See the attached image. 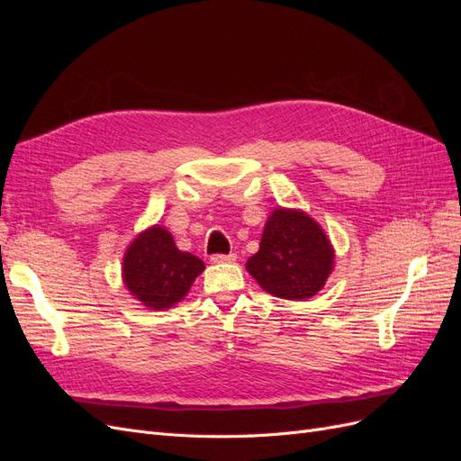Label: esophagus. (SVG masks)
<instances>
[{"label": "esophagus", "instance_id": "obj_1", "mask_svg": "<svg viewBox=\"0 0 461 461\" xmlns=\"http://www.w3.org/2000/svg\"><path fill=\"white\" fill-rule=\"evenodd\" d=\"M209 259L213 263H232L236 261V254H213Z\"/></svg>", "mask_w": 461, "mask_h": 461}]
</instances>
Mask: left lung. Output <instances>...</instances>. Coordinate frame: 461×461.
I'll use <instances>...</instances> for the list:
<instances>
[{"mask_svg":"<svg viewBox=\"0 0 461 461\" xmlns=\"http://www.w3.org/2000/svg\"><path fill=\"white\" fill-rule=\"evenodd\" d=\"M332 248L317 222L302 212L276 209L263 229L259 252L248 259L263 290L286 300H305L325 286Z\"/></svg>","mask_w":461,"mask_h":461,"instance_id":"left-lung-1","label":"left lung"}]
</instances>
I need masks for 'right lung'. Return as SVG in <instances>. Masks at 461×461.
<instances>
[{
	"label": "right lung",
	"mask_w": 461,
	"mask_h": 461,
	"mask_svg": "<svg viewBox=\"0 0 461 461\" xmlns=\"http://www.w3.org/2000/svg\"><path fill=\"white\" fill-rule=\"evenodd\" d=\"M203 267L200 258L180 252L165 229L151 227L127 249L122 278L132 296L146 308L165 310L186 296Z\"/></svg>",
	"instance_id": "add662e5"
}]
</instances>
